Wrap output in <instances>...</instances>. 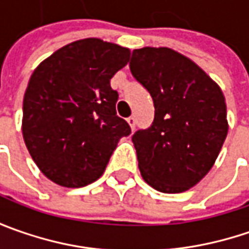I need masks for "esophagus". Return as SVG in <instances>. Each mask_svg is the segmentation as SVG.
Masks as SVG:
<instances>
[{
  "label": "esophagus",
  "mask_w": 249,
  "mask_h": 249,
  "mask_svg": "<svg viewBox=\"0 0 249 249\" xmlns=\"http://www.w3.org/2000/svg\"><path fill=\"white\" fill-rule=\"evenodd\" d=\"M127 123H129L130 129H131V130L136 129V120H134V118H133V116L127 118Z\"/></svg>",
  "instance_id": "1"
}]
</instances>
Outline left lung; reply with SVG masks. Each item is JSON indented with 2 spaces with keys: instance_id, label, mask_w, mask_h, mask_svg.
Returning <instances> with one entry per match:
<instances>
[{
  "instance_id": "8db88e82",
  "label": "left lung",
  "mask_w": 249,
  "mask_h": 249,
  "mask_svg": "<svg viewBox=\"0 0 249 249\" xmlns=\"http://www.w3.org/2000/svg\"><path fill=\"white\" fill-rule=\"evenodd\" d=\"M130 71L154 101V122L133 134L142 178L160 193H183L213 166L227 136L220 87L196 63L166 47L131 53Z\"/></svg>"
}]
</instances>
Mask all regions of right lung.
I'll list each match as a JSON object with an SVG mask.
<instances>
[{"label":"right lung","mask_w":249,"mask_h":249,"mask_svg":"<svg viewBox=\"0 0 249 249\" xmlns=\"http://www.w3.org/2000/svg\"><path fill=\"white\" fill-rule=\"evenodd\" d=\"M130 50L100 38L68 44L40 63L23 98L24 144L51 181L79 188L100 178L129 123L116 115L110 79Z\"/></svg>","instance_id":"1"}]
</instances>
